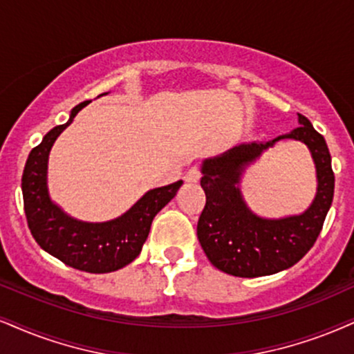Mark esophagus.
Instances as JSON below:
<instances>
[{"label":"esophagus","instance_id":"1","mask_svg":"<svg viewBox=\"0 0 354 354\" xmlns=\"http://www.w3.org/2000/svg\"><path fill=\"white\" fill-rule=\"evenodd\" d=\"M200 177H202V174H200V169L198 167H192L189 172L185 174V182H189V184H197L200 180Z\"/></svg>","mask_w":354,"mask_h":354}]
</instances>
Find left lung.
Returning a JSON list of instances; mask_svg holds the SVG:
<instances>
[{"label":"left lung","instance_id":"1","mask_svg":"<svg viewBox=\"0 0 354 354\" xmlns=\"http://www.w3.org/2000/svg\"><path fill=\"white\" fill-rule=\"evenodd\" d=\"M299 124L272 141L239 144L202 162L200 185L207 203L198 218L197 236L216 269L236 277L270 276L299 263L317 241L333 202L335 176L324 136L300 113ZM282 138L302 142L311 151L317 194L299 216L264 218L247 207L239 184L243 170Z\"/></svg>","mask_w":354,"mask_h":354}]
</instances>
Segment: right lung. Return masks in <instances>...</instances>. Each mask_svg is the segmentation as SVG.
Wrapping results in <instances>:
<instances>
[{
    "label": "right lung",
    "instance_id": "right-lung-1",
    "mask_svg": "<svg viewBox=\"0 0 354 354\" xmlns=\"http://www.w3.org/2000/svg\"><path fill=\"white\" fill-rule=\"evenodd\" d=\"M88 103L77 104L67 123L52 128L42 138V142L30 151L21 187L28 226L39 246L73 269L104 274L124 268L136 259L154 216L176 197L184 182L178 180L146 192L128 212L110 221L91 223L67 215L49 195L47 164L55 139Z\"/></svg>",
    "mask_w": 354,
    "mask_h": 354
}]
</instances>
